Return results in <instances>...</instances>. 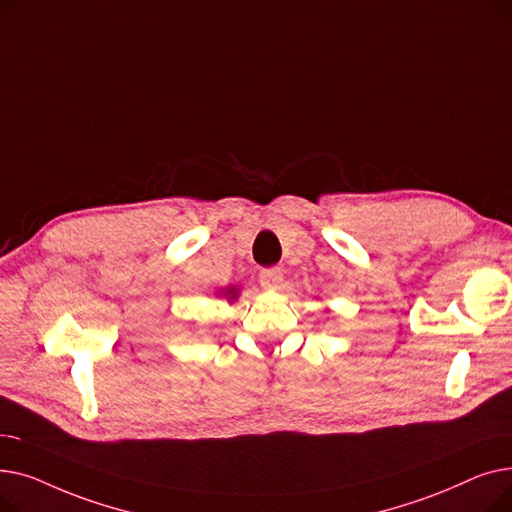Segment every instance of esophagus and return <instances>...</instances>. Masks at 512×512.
Instances as JSON below:
<instances>
[{
  "label": "esophagus",
  "instance_id": "34e87169",
  "mask_svg": "<svg viewBox=\"0 0 512 512\" xmlns=\"http://www.w3.org/2000/svg\"><path fill=\"white\" fill-rule=\"evenodd\" d=\"M282 280H284L282 267H270V270H261L259 274V282L263 288H278Z\"/></svg>",
  "mask_w": 512,
  "mask_h": 512
}]
</instances>
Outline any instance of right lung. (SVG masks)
I'll return each mask as SVG.
<instances>
[{"instance_id": "add662e5", "label": "right lung", "mask_w": 512, "mask_h": 512, "mask_svg": "<svg viewBox=\"0 0 512 512\" xmlns=\"http://www.w3.org/2000/svg\"><path fill=\"white\" fill-rule=\"evenodd\" d=\"M228 292H230V294H232V299H234V297H236V290H234V288H232V290H228Z\"/></svg>"}]
</instances>
